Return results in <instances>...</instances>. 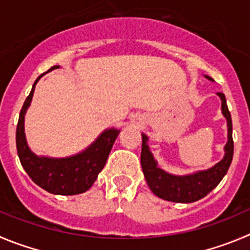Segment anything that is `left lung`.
I'll return each instance as SVG.
<instances>
[{"label": "left lung", "mask_w": 250, "mask_h": 250, "mask_svg": "<svg viewBox=\"0 0 250 250\" xmlns=\"http://www.w3.org/2000/svg\"><path fill=\"white\" fill-rule=\"evenodd\" d=\"M209 81L213 79L205 75ZM221 99V111L227 121V143L225 146V155L220 162L206 170L191 172L185 175H175L159 167L148 144V136L142 133L141 164L146 180L153 193L167 201L190 204L208 195L227 174L233 159L232 118L228 111L226 96L222 92L217 93Z\"/></svg>", "instance_id": "left-lung-1"}]
</instances>
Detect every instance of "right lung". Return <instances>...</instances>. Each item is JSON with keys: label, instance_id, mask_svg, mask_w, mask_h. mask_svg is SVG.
<instances>
[{"label": "right lung", "instance_id": "right-lung-1", "mask_svg": "<svg viewBox=\"0 0 250 250\" xmlns=\"http://www.w3.org/2000/svg\"><path fill=\"white\" fill-rule=\"evenodd\" d=\"M59 67V65L51 66L49 71ZM45 74H42L33 83L29 96L21 109L16 132L18 157L23 169L39 188L54 195H78L87 191L96 181L121 129L107 128L87 148L70 157L50 158L33 153L25 138L24 116L33 99L37 83Z\"/></svg>", "mask_w": 250, "mask_h": 250}]
</instances>
